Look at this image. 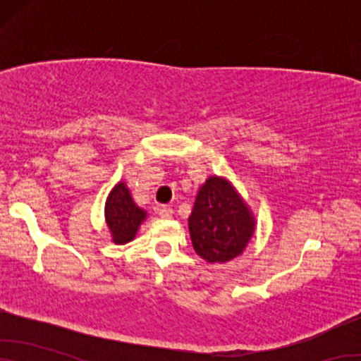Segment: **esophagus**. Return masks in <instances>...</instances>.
<instances>
[{"mask_svg":"<svg viewBox=\"0 0 361 361\" xmlns=\"http://www.w3.org/2000/svg\"><path fill=\"white\" fill-rule=\"evenodd\" d=\"M172 215H174V210H172L171 207L162 205L161 209H159V216H161V219H172Z\"/></svg>","mask_w":361,"mask_h":361,"instance_id":"34e87169","label":"esophagus"}]
</instances>
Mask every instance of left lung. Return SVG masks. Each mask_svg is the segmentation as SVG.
Returning <instances> with one entry per match:
<instances>
[{
  "instance_id": "left-lung-1",
  "label": "left lung",
  "mask_w": 361,
  "mask_h": 361,
  "mask_svg": "<svg viewBox=\"0 0 361 361\" xmlns=\"http://www.w3.org/2000/svg\"><path fill=\"white\" fill-rule=\"evenodd\" d=\"M256 219L235 185L221 176H210L197 192L189 216L195 253L210 264H224L243 255L255 236Z\"/></svg>"
}]
</instances>
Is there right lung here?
Masks as SVG:
<instances>
[{
  "mask_svg": "<svg viewBox=\"0 0 361 361\" xmlns=\"http://www.w3.org/2000/svg\"><path fill=\"white\" fill-rule=\"evenodd\" d=\"M146 219L147 212L133 200L126 182H118L105 202V224L110 230L113 243L126 245L135 240L137 230Z\"/></svg>",
  "mask_w": 361,
  "mask_h": 361,
  "instance_id": "1",
  "label": "right lung"
}]
</instances>
